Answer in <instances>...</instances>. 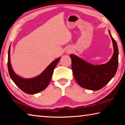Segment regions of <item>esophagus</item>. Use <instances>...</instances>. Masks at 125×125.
Returning a JSON list of instances; mask_svg holds the SVG:
<instances>
[{
	"label": "esophagus",
	"mask_w": 125,
	"mask_h": 125,
	"mask_svg": "<svg viewBox=\"0 0 125 125\" xmlns=\"http://www.w3.org/2000/svg\"><path fill=\"white\" fill-rule=\"evenodd\" d=\"M69 52H70V51H69Z\"/></svg>",
	"instance_id": "1"
}]
</instances>
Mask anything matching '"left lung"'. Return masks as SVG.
Listing matches in <instances>:
<instances>
[{
  "label": "left lung",
  "instance_id": "obj_1",
  "mask_svg": "<svg viewBox=\"0 0 125 125\" xmlns=\"http://www.w3.org/2000/svg\"><path fill=\"white\" fill-rule=\"evenodd\" d=\"M109 34L113 41V56L106 64L94 65L84 61L74 54H70L73 76L82 88L92 90L100 89L110 81L117 71L118 63V50L117 43Z\"/></svg>",
  "mask_w": 125,
  "mask_h": 125
}]
</instances>
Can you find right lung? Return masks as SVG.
I'll return each mask as SVG.
<instances>
[{"instance_id": "obj_1", "label": "right lung", "mask_w": 125, "mask_h": 125, "mask_svg": "<svg viewBox=\"0 0 125 125\" xmlns=\"http://www.w3.org/2000/svg\"><path fill=\"white\" fill-rule=\"evenodd\" d=\"M10 46L8 51V68L9 75L14 83L21 90L28 94H34L41 92L47 87L51 80L54 68L57 64L61 58H59L51 63L41 74L31 79H24L14 73L12 69L10 59Z\"/></svg>"}]
</instances>
